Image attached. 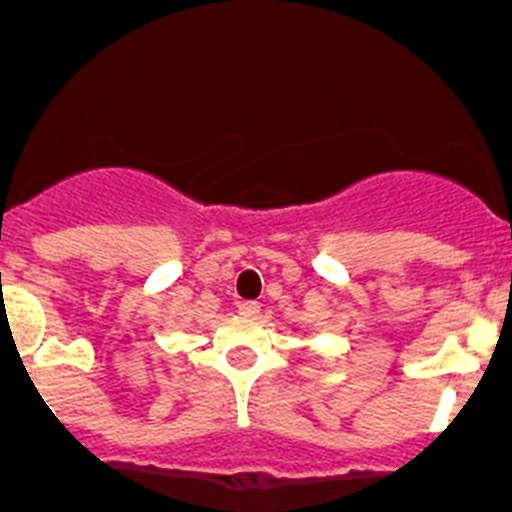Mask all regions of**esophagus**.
Segmentation results:
<instances>
[{
  "label": "esophagus",
  "instance_id": "obj_1",
  "mask_svg": "<svg viewBox=\"0 0 512 512\" xmlns=\"http://www.w3.org/2000/svg\"><path fill=\"white\" fill-rule=\"evenodd\" d=\"M260 303L257 301H245V303H239V313L245 316V319H257L260 316Z\"/></svg>",
  "mask_w": 512,
  "mask_h": 512
}]
</instances>
